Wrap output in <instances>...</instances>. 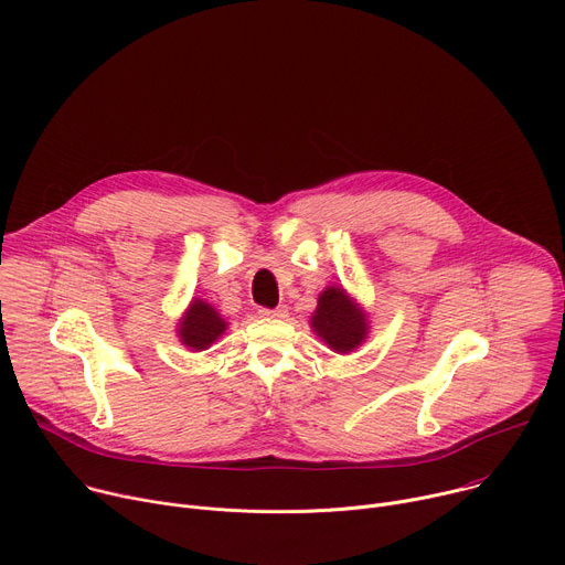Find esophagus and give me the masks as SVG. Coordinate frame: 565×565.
<instances>
[{
	"mask_svg": "<svg viewBox=\"0 0 565 565\" xmlns=\"http://www.w3.org/2000/svg\"><path fill=\"white\" fill-rule=\"evenodd\" d=\"M262 317H277V319H284L288 317V308L286 306H277V308H262L259 310Z\"/></svg>",
	"mask_w": 565,
	"mask_h": 565,
	"instance_id": "obj_1",
	"label": "esophagus"
}]
</instances>
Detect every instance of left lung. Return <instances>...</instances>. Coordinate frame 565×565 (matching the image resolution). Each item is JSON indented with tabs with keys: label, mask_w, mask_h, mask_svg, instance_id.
I'll list each match as a JSON object with an SVG mask.
<instances>
[{
	"label": "left lung",
	"mask_w": 565,
	"mask_h": 565,
	"mask_svg": "<svg viewBox=\"0 0 565 565\" xmlns=\"http://www.w3.org/2000/svg\"><path fill=\"white\" fill-rule=\"evenodd\" d=\"M312 331L335 353L355 351L369 333V321L360 303H355L342 286H329L317 299L310 317Z\"/></svg>",
	"instance_id": "8db88e82"
}]
</instances>
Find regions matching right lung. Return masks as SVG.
Returning a JSON list of instances; mask_svg holds the SVG:
<instances>
[{
  "instance_id": "obj_1",
  "label": "right lung",
  "mask_w": 565,
  "mask_h": 565,
  "mask_svg": "<svg viewBox=\"0 0 565 565\" xmlns=\"http://www.w3.org/2000/svg\"><path fill=\"white\" fill-rule=\"evenodd\" d=\"M227 329V321L203 299H192L179 321V338L192 351L210 349Z\"/></svg>"
}]
</instances>
